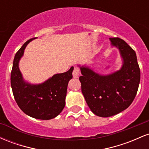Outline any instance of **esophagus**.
Masks as SVG:
<instances>
[{"mask_svg":"<svg viewBox=\"0 0 149 149\" xmlns=\"http://www.w3.org/2000/svg\"><path fill=\"white\" fill-rule=\"evenodd\" d=\"M80 70L79 69H78V68H75L74 70H73V78H78L80 76Z\"/></svg>","mask_w":149,"mask_h":149,"instance_id":"obj_1","label":"esophagus"}]
</instances>
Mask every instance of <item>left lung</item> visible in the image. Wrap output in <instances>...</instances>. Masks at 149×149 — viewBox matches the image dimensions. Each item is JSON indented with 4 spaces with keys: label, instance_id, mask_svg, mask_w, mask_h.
Instances as JSON below:
<instances>
[{
    "label": "left lung",
    "instance_id": "left-lung-1",
    "mask_svg": "<svg viewBox=\"0 0 149 149\" xmlns=\"http://www.w3.org/2000/svg\"><path fill=\"white\" fill-rule=\"evenodd\" d=\"M118 48L123 63L111 74H98L88 66H80L81 90L89 108L95 115L110 117L130 107L136 97L140 82V69L134 50L119 38H110Z\"/></svg>",
    "mask_w": 149,
    "mask_h": 149
}]
</instances>
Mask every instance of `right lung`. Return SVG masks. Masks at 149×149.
Returning <instances> with one entry per match:
<instances>
[{"label": "right lung", "mask_w": 149, "mask_h": 149, "mask_svg": "<svg viewBox=\"0 0 149 149\" xmlns=\"http://www.w3.org/2000/svg\"><path fill=\"white\" fill-rule=\"evenodd\" d=\"M32 40H27L15 56L10 76L13 93L19 107L26 115L40 120L52 119L65 107L68 83L73 78V67L66 72L54 75L41 84L32 85L25 82L19 69V62L26 47Z\"/></svg>", "instance_id": "obj_1"}]
</instances>
